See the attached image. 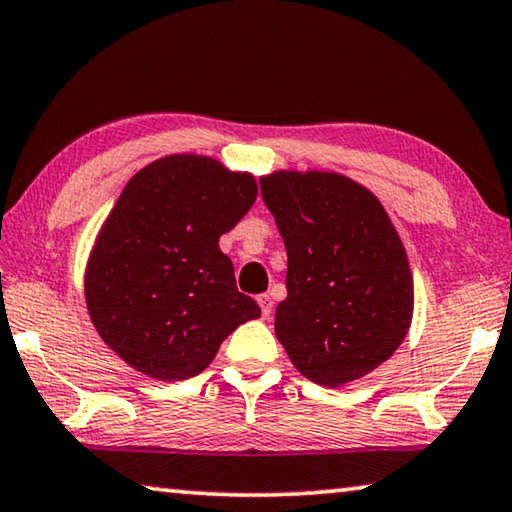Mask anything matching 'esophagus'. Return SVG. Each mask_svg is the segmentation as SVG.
Returning a JSON list of instances; mask_svg holds the SVG:
<instances>
[{"label": "esophagus", "instance_id": "34e87169", "mask_svg": "<svg viewBox=\"0 0 512 512\" xmlns=\"http://www.w3.org/2000/svg\"><path fill=\"white\" fill-rule=\"evenodd\" d=\"M258 306H261V316L267 320L272 316V311H274V302H272V297L270 295H258Z\"/></svg>", "mask_w": 512, "mask_h": 512}]
</instances>
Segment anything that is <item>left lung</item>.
Wrapping results in <instances>:
<instances>
[{
  "label": "left lung",
  "instance_id": "left-lung-1",
  "mask_svg": "<svg viewBox=\"0 0 512 512\" xmlns=\"http://www.w3.org/2000/svg\"><path fill=\"white\" fill-rule=\"evenodd\" d=\"M261 194L288 254L274 332L297 371L341 387L384 364L410 332L414 279L380 199L336 171H272Z\"/></svg>",
  "mask_w": 512,
  "mask_h": 512
}]
</instances>
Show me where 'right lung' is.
Here are the masks:
<instances>
[{
	"instance_id": "1",
	"label": "right lung",
	"mask_w": 512,
	"mask_h": 512,
	"mask_svg": "<svg viewBox=\"0 0 512 512\" xmlns=\"http://www.w3.org/2000/svg\"><path fill=\"white\" fill-rule=\"evenodd\" d=\"M256 194L247 171L194 153L160 157L128 180L84 272L93 327L125 364L153 380H187L242 322L261 318L219 249Z\"/></svg>"
}]
</instances>
